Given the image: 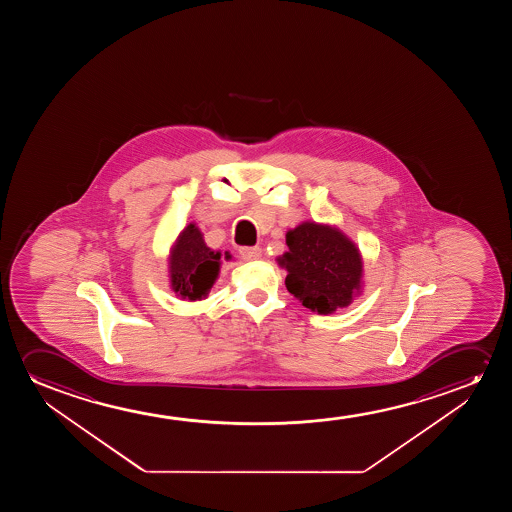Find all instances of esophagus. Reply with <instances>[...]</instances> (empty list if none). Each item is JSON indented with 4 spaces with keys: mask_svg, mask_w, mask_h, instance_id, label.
I'll return each mask as SVG.
<instances>
[{
    "mask_svg": "<svg viewBox=\"0 0 512 512\" xmlns=\"http://www.w3.org/2000/svg\"><path fill=\"white\" fill-rule=\"evenodd\" d=\"M239 253L245 260H259L262 257V248H259V246H243Z\"/></svg>",
    "mask_w": 512,
    "mask_h": 512,
    "instance_id": "esophagus-1",
    "label": "esophagus"
}]
</instances>
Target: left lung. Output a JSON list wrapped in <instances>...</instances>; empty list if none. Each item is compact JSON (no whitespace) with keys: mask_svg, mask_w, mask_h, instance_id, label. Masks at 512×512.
<instances>
[{"mask_svg":"<svg viewBox=\"0 0 512 512\" xmlns=\"http://www.w3.org/2000/svg\"><path fill=\"white\" fill-rule=\"evenodd\" d=\"M288 252L278 257L285 285L318 315L348 308L364 290V260L339 227L306 220L287 232Z\"/></svg>","mask_w":512,"mask_h":512,"instance_id":"left-lung-1","label":"left lung"}]
</instances>
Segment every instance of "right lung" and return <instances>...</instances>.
Returning <instances> with one entry per match:
<instances>
[{
    "label": "right lung",
    "mask_w": 512,
    "mask_h": 512,
    "mask_svg": "<svg viewBox=\"0 0 512 512\" xmlns=\"http://www.w3.org/2000/svg\"><path fill=\"white\" fill-rule=\"evenodd\" d=\"M229 252L211 250L204 243L203 232L194 222L183 227L168 255L169 287L182 301H201L210 294L218 280L222 260Z\"/></svg>",
    "instance_id": "obj_1"
}]
</instances>
